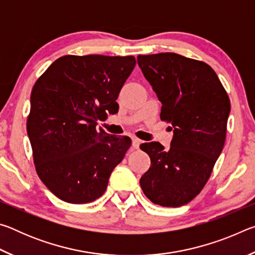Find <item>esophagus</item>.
Wrapping results in <instances>:
<instances>
[{"instance_id": "1", "label": "esophagus", "mask_w": 255, "mask_h": 255, "mask_svg": "<svg viewBox=\"0 0 255 255\" xmlns=\"http://www.w3.org/2000/svg\"><path fill=\"white\" fill-rule=\"evenodd\" d=\"M131 144H132V147L133 148H139V145H140V140L138 139L136 137H131Z\"/></svg>"}]
</instances>
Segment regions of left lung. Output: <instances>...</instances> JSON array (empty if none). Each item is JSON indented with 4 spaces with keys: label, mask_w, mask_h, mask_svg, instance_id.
I'll return each mask as SVG.
<instances>
[{
    "label": "left lung",
    "mask_w": 255,
    "mask_h": 255,
    "mask_svg": "<svg viewBox=\"0 0 255 255\" xmlns=\"http://www.w3.org/2000/svg\"><path fill=\"white\" fill-rule=\"evenodd\" d=\"M138 66L162 103L161 119L173 130L170 149L140 145L150 166L139 180L145 196L163 207H180L205 187L226 137L231 102L208 64L174 53L138 55Z\"/></svg>",
    "instance_id": "1"
}]
</instances>
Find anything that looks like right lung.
Here are the masks:
<instances>
[{"label": "right lung", "instance_id": "add662e5", "mask_svg": "<svg viewBox=\"0 0 255 255\" xmlns=\"http://www.w3.org/2000/svg\"><path fill=\"white\" fill-rule=\"evenodd\" d=\"M136 65L133 56H63L33 85L27 132L40 180L70 204H88L105 193L111 172L131 140L97 122L116 102Z\"/></svg>", "mask_w": 255, "mask_h": 255}]
</instances>
